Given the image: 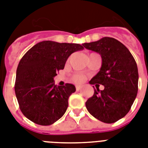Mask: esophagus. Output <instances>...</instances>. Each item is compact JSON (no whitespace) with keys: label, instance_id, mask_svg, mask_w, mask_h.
<instances>
[{"label":"esophagus","instance_id":"esophagus-1","mask_svg":"<svg viewBox=\"0 0 148 148\" xmlns=\"http://www.w3.org/2000/svg\"><path fill=\"white\" fill-rule=\"evenodd\" d=\"M81 86H77V85L76 86V90H81Z\"/></svg>","mask_w":148,"mask_h":148}]
</instances>
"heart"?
<instances>
[{
    "mask_svg": "<svg viewBox=\"0 0 148 148\" xmlns=\"http://www.w3.org/2000/svg\"><path fill=\"white\" fill-rule=\"evenodd\" d=\"M85 76H84L83 74H75L74 75H72L71 77V81L75 84H82L84 81H85Z\"/></svg>",
    "mask_w": 148,
    "mask_h": 148,
    "instance_id": "b5f03b06",
    "label": "heart"
}]
</instances>
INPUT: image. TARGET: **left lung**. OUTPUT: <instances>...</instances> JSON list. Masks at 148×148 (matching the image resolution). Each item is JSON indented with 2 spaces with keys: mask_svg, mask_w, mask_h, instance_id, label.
I'll use <instances>...</instances> for the list:
<instances>
[{
  "mask_svg": "<svg viewBox=\"0 0 148 148\" xmlns=\"http://www.w3.org/2000/svg\"><path fill=\"white\" fill-rule=\"evenodd\" d=\"M83 46L99 53L102 58L100 71L89 82L95 84L97 90L86 101V108L99 121L114 123L129 112L137 97L138 71L135 60L122 43L113 38L104 37ZM97 83L105 86L103 91L97 88Z\"/></svg>",
  "mask_w": 148,
  "mask_h": 148,
  "instance_id": "1",
  "label": "left lung"
}]
</instances>
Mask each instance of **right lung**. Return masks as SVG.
Returning <instances> with one entry per match:
<instances>
[{"instance_id":"add662e5","label":"right lung","mask_w":148,"mask_h":148,"mask_svg":"<svg viewBox=\"0 0 148 148\" xmlns=\"http://www.w3.org/2000/svg\"><path fill=\"white\" fill-rule=\"evenodd\" d=\"M82 49L78 44L45 40L23 56L17 68L14 90L20 109L27 119L47 126L64 114L68 98L76 88L71 84L55 85L53 77L64 69L72 53Z\"/></svg>"}]
</instances>
